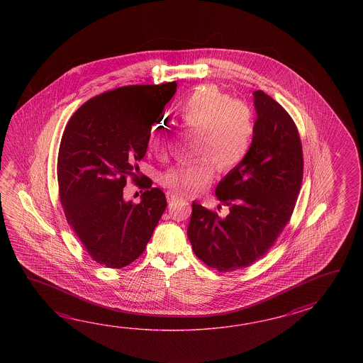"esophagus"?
<instances>
[{"mask_svg": "<svg viewBox=\"0 0 363 363\" xmlns=\"http://www.w3.org/2000/svg\"><path fill=\"white\" fill-rule=\"evenodd\" d=\"M182 197L179 196L178 193L172 192V191H169L167 192V200L169 202H174V201L180 200Z\"/></svg>", "mask_w": 363, "mask_h": 363, "instance_id": "1", "label": "esophagus"}]
</instances>
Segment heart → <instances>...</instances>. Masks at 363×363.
Listing matches in <instances>:
<instances>
[{
  "mask_svg": "<svg viewBox=\"0 0 363 363\" xmlns=\"http://www.w3.org/2000/svg\"><path fill=\"white\" fill-rule=\"evenodd\" d=\"M180 124L197 132L194 153L202 155L193 162L182 163L163 174V184L180 194H191L208 184L214 177V163L220 171L239 166L250 152L255 133L252 108L216 86H202L179 106ZM170 131L155 123L147 133V147L161 155Z\"/></svg>",
  "mask_w": 363,
  "mask_h": 363,
  "instance_id": "heart-1",
  "label": "heart"
}]
</instances>
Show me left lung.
Here are the masks:
<instances>
[{
	"label": "left lung",
	"mask_w": 363,
	"mask_h": 363,
	"mask_svg": "<svg viewBox=\"0 0 363 363\" xmlns=\"http://www.w3.org/2000/svg\"><path fill=\"white\" fill-rule=\"evenodd\" d=\"M253 96L257 119L250 152L216 185V197L230 214L220 218L193 202L188 225L194 255L220 272L247 267L269 252L289 222L301 188L303 158L294 119L263 91Z\"/></svg>",
	"instance_id": "obj_1"
}]
</instances>
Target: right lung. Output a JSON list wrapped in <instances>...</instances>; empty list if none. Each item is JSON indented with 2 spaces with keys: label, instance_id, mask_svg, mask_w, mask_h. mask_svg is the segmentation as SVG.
Wrapping results in <instances>:
<instances>
[{
  "label": "right lung",
  "instance_id": "obj_1",
  "mask_svg": "<svg viewBox=\"0 0 363 363\" xmlns=\"http://www.w3.org/2000/svg\"><path fill=\"white\" fill-rule=\"evenodd\" d=\"M177 82L125 85L86 101L62 135L57 162L60 199L67 223L88 255L110 269L144 253L167 206L166 196L140 174L147 133L177 92ZM131 177L146 191L125 203Z\"/></svg>",
  "mask_w": 363,
  "mask_h": 363
}]
</instances>
